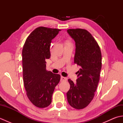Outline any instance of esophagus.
I'll return each mask as SVG.
<instances>
[{
	"mask_svg": "<svg viewBox=\"0 0 123 123\" xmlns=\"http://www.w3.org/2000/svg\"><path fill=\"white\" fill-rule=\"evenodd\" d=\"M67 78L61 76V82L66 81H67Z\"/></svg>",
	"mask_w": 123,
	"mask_h": 123,
	"instance_id": "34e87169",
	"label": "esophagus"
}]
</instances>
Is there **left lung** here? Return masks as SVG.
Wrapping results in <instances>:
<instances>
[{
    "label": "left lung",
    "instance_id": "left-lung-1",
    "mask_svg": "<svg viewBox=\"0 0 123 123\" xmlns=\"http://www.w3.org/2000/svg\"><path fill=\"white\" fill-rule=\"evenodd\" d=\"M75 42L74 62L80 67L77 82L68 79L70 88L67 93L69 105L77 109L86 107L92 101L100 78L101 53L91 34L84 29L67 30Z\"/></svg>",
    "mask_w": 123,
    "mask_h": 123
}]
</instances>
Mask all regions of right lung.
I'll use <instances>...</instances> for the list:
<instances>
[{
  "label": "right lung",
  "mask_w": 123,
  "mask_h": 123,
  "mask_svg": "<svg viewBox=\"0 0 123 123\" xmlns=\"http://www.w3.org/2000/svg\"><path fill=\"white\" fill-rule=\"evenodd\" d=\"M61 30L38 27L28 36L22 51L23 81L28 98L34 105L45 108L50 105L52 97L61 76L46 70V59L51 56L52 40Z\"/></svg>",
  "instance_id": "right-lung-1"
}]
</instances>
